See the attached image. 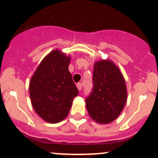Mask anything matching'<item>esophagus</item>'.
Segmentation results:
<instances>
[{"instance_id": "obj_1", "label": "esophagus", "mask_w": 158, "mask_h": 158, "mask_svg": "<svg viewBox=\"0 0 158 158\" xmlns=\"http://www.w3.org/2000/svg\"><path fill=\"white\" fill-rule=\"evenodd\" d=\"M76 87H77V89H79V91L82 90V83H80V82H79V83H77V84H76Z\"/></svg>"}]
</instances>
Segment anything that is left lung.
<instances>
[{
  "mask_svg": "<svg viewBox=\"0 0 158 158\" xmlns=\"http://www.w3.org/2000/svg\"><path fill=\"white\" fill-rule=\"evenodd\" d=\"M93 89L85 99L86 109L92 119L102 125L115 120L125 106L127 88L119 68L109 60L95 62Z\"/></svg>",
  "mask_w": 158,
  "mask_h": 158,
  "instance_id": "obj_1",
  "label": "left lung"
}]
</instances>
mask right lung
I'll use <instances>...</instances> for the list:
<instances>
[{"instance_id":"obj_1","label":"right lung","mask_w":158,"mask_h":158,"mask_svg":"<svg viewBox=\"0 0 158 158\" xmlns=\"http://www.w3.org/2000/svg\"><path fill=\"white\" fill-rule=\"evenodd\" d=\"M69 56L59 49L47 54L32 76L30 96L36 114L49 123H58L69 112L79 91L69 71Z\"/></svg>"}]
</instances>
